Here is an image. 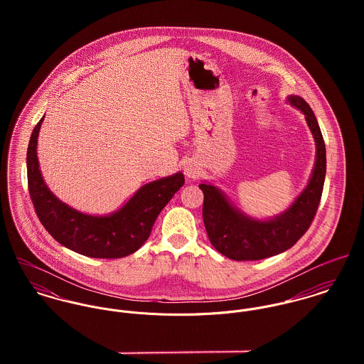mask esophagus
I'll use <instances>...</instances> for the list:
<instances>
[{"label":"esophagus","mask_w":364,"mask_h":364,"mask_svg":"<svg viewBox=\"0 0 364 364\" xmlns=\"http://www.w3.org/2000/svg\"><path fill=\"white\" fill-rule=\"evenodd\" d=\"M183 172H185L186 178L193 179V178H196V176L200 173V166H199L198 162L189 161V162H186V164L183 165Z\"/></svg>","instance_id":"esophagus-1"}]
</instances>
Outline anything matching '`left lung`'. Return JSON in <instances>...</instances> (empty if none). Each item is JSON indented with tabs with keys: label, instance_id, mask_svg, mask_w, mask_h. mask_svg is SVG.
Masks as SVG:
<instances>
[{
	"label": "left lung",
	"instance_id": "obj_1",
	"mask_svg": "<svg viewBox=\"0 0 364 364\" xmlns=\"http://www.w3.org/2000/svg\"><path fill=\"white\" fill-rule=\"evenodd\" d=\"M287 102L301 110L315 140V164L303 192L280 214L259 220L235 208L213 183L203 182V221L211 245L232 260H259L290 250L310 228L321 200L326 173V151L322 133L310 105L299 95Z\"/></svg>",
	"mask_w": 364,
	"mask_h": 364
}]
</instances>
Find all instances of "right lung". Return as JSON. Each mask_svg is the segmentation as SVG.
<instances>
[{
	"instance_id": "1",
	"label": "right lung",
	"mask_w": 364,
	"mask_h": 364,
	"mask_svg": "<svg viewBox=\"0 0 364 364\" xmlns=\"http://www.w3.org/2000/svg\"><path fill=\"white\" fill-rule=\"evenodd\" d=\"M43 119L32 132L26 154L29 195L43 227L57 242L90 258L114 259L136 252L149 240L161 210L183 186V173L143 185L127 203L110 214L81 213L55 198L45 183L36 151Z\"/></svg>"
}]
</instances>
